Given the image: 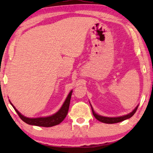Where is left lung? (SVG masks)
Segmentation results:
<instances>
[{
    "label": "left lung",
    "instance_id": "obj_1",
    "mask_svg": "<svg viewBox=\"0 0 153 153\" xmlns=\"http://www.w3.org/2000/svg\"><path fill=\"white\" fill-rule=\"evenodd\" d=\"M91 108H92V111H93V116L95 117V118L99 121H100V122L104 123H107V124H113V123H120V122H121V121H123L125 120H127V119H128V118H130L131 117L135 114V112L137 111L138 106H139V105H137V106H136V108H134V109L132 111L129 113L128 114L125 115V116H119V117H106V116H100V115L96 114L91 104Z\"/></svg>",
    "mask_w": 153,
    "mask_h": 153
}]
</instances>
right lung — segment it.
Here are the masks:
<instances>
[{
  "label": "right lung",
  "instance_id": "obj_1",
  "mask_svg": "<svg viewBox=\"0 0 153 153\" xmlns=\"http://www.w3.org/2000/svg\"><path fill=\"white\" fill-rule=\"evenodd\" d=\"M72 90L69 93L68 97H67L66 100H65L64 103L59 110L55 114L51 115V116H47V117H39V118H28V117L24 116L22 115L16 108L14 107V106L11 103L10 101V104L13 106L14 110L17 113V114L19 116L20 118L25 122L27 124L31 125H36V126H40V127H53L55 125H57L60 124L62 120L65 118L67 114L68 113L69 106H70V99L71 96H72Z\"/></svg>",
  "mask_w": 153,
  "mask_h": 153
}]
</instances>
